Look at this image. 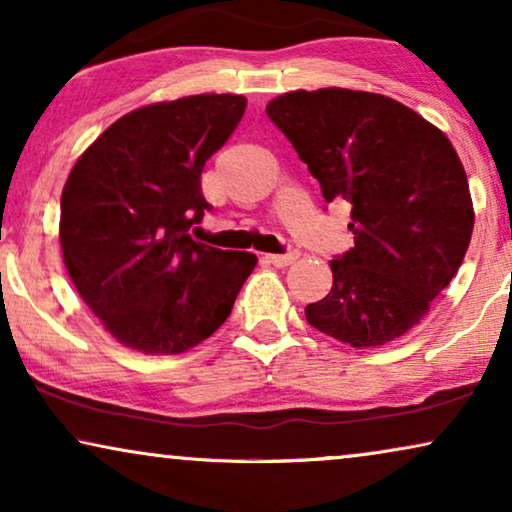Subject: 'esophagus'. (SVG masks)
Segmentation results:
<instances>
[{
  "label": "esophagus",
  "instance_id": "1",
  "mask_svg": "<svg viewBox=\"0 0 512 512\" xmlns=\"http://www.w3.org/2000/svg\"><path fill=\"white\" fill-rule=\"evenodd\" d=\"M268 263L275 265V268H286V265L298 261V251H291V254H268Z\"/></svg>",
  "mask_w": 512,
  "mask_h": 512
}]
</instances>
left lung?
Returning <instances> with one entry per match:
<instances>
[{
  "mask_svg": "<svg viewBox=\"0 0 512 512\" xmlns=\"http://www.w3.org/2000/svg\"><path fill=\"white\" fill-rule=\"evenodd\" d=\"M270 121L319 181L352 202L354 247L333 258V286L305 307L317 331L352 347L401 338L452 282L473 233L464 165L443 130L387 95L291 90Z\"/></svg>",
  "mask_w": 512,
  "mask_h": 512,
  "instance_id": "left-lung-1",
  "label": "left lung"
}]
</instances>
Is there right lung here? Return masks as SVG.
<instances>
[{
	"label": "right lung",
	"mask_w": 512,
	"mask_h": 512,
	"mask_svg": "<svg viewBox=\"0 0 512 512\" xmlns=\"http://www.w3.org/2000/svg\"><path fill=\"white\" fill-rule=\"evenodd\" d=\"M247 109L242 95H188L111 123L76 160L60 198L69 279L104 331L142 354H181L230 317L256 268L188 230L209 209L205 163Z\"/></svg>",
	"instance_id": "add662e5"
}]
</instances>
